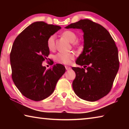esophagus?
Masks as SVG:
<instances>
[{"instance_id": "esophagus-1", "label": "esophagus", "mask_w": 129, "mask_h": 129, "mask_svg": "<svg viewBox=\"0 0 129 129\" xmlns=\"http://www.w3.org/2000/svg\"><path fill=\"white\" fill-rule=\"evenodd\" d=\"M71 68L69 67V66H65V69H66V70H69L71 69Z\"/></svg>"}]
</instances>
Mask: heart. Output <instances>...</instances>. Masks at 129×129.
Returning a JSON list of instances; mask_svg holds the SVG:
<instances>
[{"label": "heart", "mask_w": 129, "mask_h": 129, "mask_svg": "<svg viewBox=\"0 0 129 129\" xmlns=\"http://www.w3.org/2000/svg\"><path fill=\"white\" fill-rule=\"evenodd\" d=\"M63 37L66 38L71 43H73L74 45H76L78 42L76 40L77 39V35L75 32L71 30H67L63 32L62 34ZM56 36L54 35L50 36L47 39V47L50 51H53L55 48ZM55 60L57 62L64 64H69L75 57V54L72 52L71 53H64L59 52L55 56Z\"/></svg>", "instance_id": "1"}]
</instances>
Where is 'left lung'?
Returning a JSON list of instances; mask_svg holds the SVG:
<instances>
[{"mask_svg": "<svg viewBox=\"0 0 129 129\" xmlns=\"http://www.w3.org/2000/svg\"><path fill=\"white\" fill-rule=\"evenodd\" d=\"M66 28L84 32V50L72 67L76 78L73 90L78 97L88 101H97L110 92L118 71V52L110 34L103 26L89 19L72 23Z\"/></svg>", "mask_w": 129, "mask_h": 129, "instance_id": "obj_1", "label": "left lung"}]
</instances>
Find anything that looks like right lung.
<instances>
[{
	"label": "right lung",
	"mask_w": 129,
	"mask_h": 129,
	"mask_svg": "<svg viewBox=\"0 0 129 129\" xmlns=\"http://www.w3.org/2000/svg\"><path fill=\"white\" fill-rule=\"evenodd\" d=\"M60 29V26L37 21L24 29L13 44L10 53L12 80L20 93L33 101L51 95L65 72L62 64L48 70L42 65L49 54L47 39Z\"/></svg>",
	"instance_id": "1"
}]
</instances>
